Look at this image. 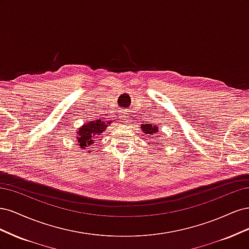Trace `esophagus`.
<instances>
[{"label": "esophagus", "instance_id": "obj_1", "mask_svg": "<svg viewBox=\"0 0 249 249\" xmlns=\"http://www.w3.org/2000/svg\"><path fill=\"white\" fill-rule=\"evenodd\" d=\"M120 116L123 117V123L124 124H129V122H130L129 113H127L125 110H122V111H120Z\"/></svg>", "mask_w": 249, "mask_h": 249}]
</instances>
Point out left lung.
Wrapping results in <instances>:
<instances>
[{
    "label": "left lung",
    "mask_w": 249,
    "mask_h": 249,
    "mask_svg": "<svg viewBox=\"0 0 249 249\" xmlns=\"http://www.w3.org/2000/svg\"><path fill=\"white\" fill-rule=\"evenodd\" d=\"M141 130L144 134H148L149 136L159 133V127H158L156 124H146V123L141 124Z\"/></svg>",
    "instance_id": "obj_1"
}]
</instances>
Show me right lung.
I'll return each mask as SVG.
<instances>
[{
    "label": "right lung",
    "instance_id": "add662e5",
    "mask_svg": "<svg viewBox=\"0 0 249 249\" xmlns=\"http://www.w3.org/2000/svg\"><path fill=\"white\" fill-rule=\"evenodd\" d=\"M110 122H104L102 119L91 120L81 125L77 130L76 141L81 149H86L87 147L92 146L95 143V139L99 138L100 135L106 131L107 126H109ZM88 150V149H87ZM90 153L91 150H88Z\"/></svg>",
    "mask_w": 249,
    "mask_h": 249
}]
</instances>
